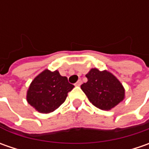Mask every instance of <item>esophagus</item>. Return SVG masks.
<instances>
[{
	"instance_id": "esophagus-1",
	"label": "esophagus",
	"mask_w": 149,
	"mask_h": 149,
	"mask_svg": "<svg viewBox=\"0 0 149 149\" xmlns=\"http://www.w3.org/2000/svg\"><path fill=\"white\" fill-rule=\"evenodd\" d=\"M81 84H82V81H81V79H79L77 82L74 84V85H75V86H80V85H81Z\"/></svg>"
}]
</instances>
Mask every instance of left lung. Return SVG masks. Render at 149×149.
Here are the masks:
<instances>
[{
	"mask_svg": "<svg viewBox=\"0 0 149 149\" xmlns=\"http://www.w3.org/2000/svg\"><path fill=\"white\" fill-rule=\"evenodd\" d=\"M88 81L81 85V89L95 107L102 110H110L125 98L123 84L112 73L91 69L85 75Z\"/></svg>",
	"mask_w": 149,
	"mask_h": 149,
	"instance_id": "8db88e82",
	"label": "left lung"
}]
</instances>
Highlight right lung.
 <instances>
[{"instance_id":"obj_1","label":"right lung","mask_w":149,"mask_h":149,"mask_svg":"<svg viewBox=\"0 0 149 149\" xmlns=\"http://www.w3.org/2000/svg\"><path fill=\"white\" fill-rule=\"evenodd\" d=\"M74 86L58 70H45L35 78L26 93V100L39 113H49L57 109Z\"/></svg>"}]
</instances>
